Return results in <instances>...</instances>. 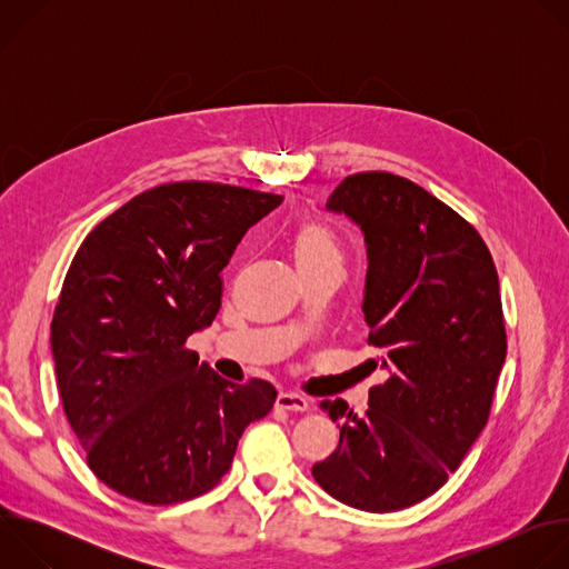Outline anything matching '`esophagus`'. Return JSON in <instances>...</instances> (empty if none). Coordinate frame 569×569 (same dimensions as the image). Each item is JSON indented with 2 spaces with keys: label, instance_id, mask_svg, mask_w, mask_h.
I'll use <instances>...</instances> for the list:
<instances>
[{
  "label": "esophagus",
  "instance_id": "obj_1",
  "mask_svg": "<svg viewBox=\"0 0 569 569\" xmlns=\"http://www.w3.org/2000/svg\"><path fill=\"white\" fill-rule=\"evenodd\" d=\"M277 408L279 410H288V412H306L310 408V402H308V398H303L299 393L281 391L277 396Z\"/></svg>",
  "mask_w": 569,
  "mask_h": 569
}]
</instances>
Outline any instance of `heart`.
<instances>
[{"mask_svg": "<svg viewBox=\"0 0 569 569\" xmlns=\"http://www.w3.org/2000/svg\"><path fill=\"white\" fill-rule=\"evenodd\" d=\"M290 250L301 274L342 272L345 246L340 233L321 220H303L292 229Z\"/></svg>", "mask_w": 569, "mask_h": 569, "instance_id": "b5f03b06", "label": "heart"}]
</instances>
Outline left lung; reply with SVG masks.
Segmentation results:
<instances>
[{
	"label": "left lung",
	"instance_id": "1",
	"mask_svg": "<svg viewBox=\"0 0 569 569\" xmlns=\"http://www.w3.org/2000/svg\"><path fill=\"white\" fill-rule=\"evenodd\" d=\"M327 209L365 233L369 365L387 380L360 417L321 400L342 428L312 477L353 509L400 511L441 489L489 421L507 358L498 270L470 222L400 176H349Z\"/></svg>",
	"mask_w": 569,
	"mask_h": 569
}]
</instances>
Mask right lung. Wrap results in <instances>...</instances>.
<instances>
[{
    "instance_id": "add662e5",
    "label": "right lung",
    "mask_w": 569,
    "mask_h": 569,
    "mask_svg": "<svg viewBox=\"0 0 569 569\" xmlns=\"http://www.w3.org/2000/svg\"><path fill=\"white\" fill-rule=\"evenodd\" d=\"M283 196L213 182L148 189L99 222L67 270L51 321L62 410L94 475L143 505L193 500L229 470L277 389L220 378L189 336L220 310L246 231Z\"/></svg>"
}]
</instances>
